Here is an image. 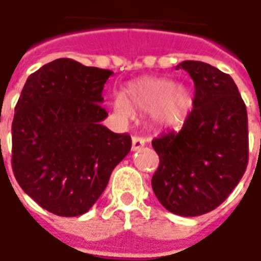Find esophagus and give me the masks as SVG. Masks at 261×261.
<instances>
[{
  "mask_svg": "<svg viewBox=\"0 0 261 261\" xmlns=\"http://www.w3.org/2000/svg\"><path fill=\"white\" fill-rule=\"evenodd\" d=\"M146 141L141 137H133V146H131V150L133 151H138L141 150L143 146H145Z\"/></svg>",
  "mask_w": 261,
  "mask_h": 261,
  "instance_id": "1",
  "label": "esophagus"
}]
</instances>
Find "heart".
<instances>
[{"label": "heart", "mask_w": 261, "mask_h": 261, "mask_svg": "<svg viewBox=\"0 0 261 261\" xmlns=\"http://www.w3.org/2000/svg\"><path fill=\"white\" fill-rule=\"evenodd\" d=\"M192 108V97L184 85H173L165 79L145 77L130 83L123 97L112 101L115 115L128 120L133 112H149L151 122L160 127H176L184 122Z\"/></svg>", "instance_id": "obj_1"}]
</instances>
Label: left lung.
<instances>
[{
	"instance_id": "8db88e82",
	"label": "left lung",
	"mask_w": 261,
	"mask_h": 261,
	"mask_svg": "<svg viewBox=\"0 0 261 261\" xmlns=\"http://www.w3.org/2000/svg\"><path fill=\"white\" fill-rule=\"evenodd\" d=\"M195 84L194 110L178 133L153 139L160 157L151 178L155 196L168 211L198 217L231 194L248 164V116L229 74L199 61H184Z\"/></svg>"
}]
</instances>
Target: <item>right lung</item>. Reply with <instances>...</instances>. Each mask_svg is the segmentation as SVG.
<instances>
[{
  "mask_svg": "<svg viewBox=\"0 0 261 261\" xmlns=\"http://www.w3.org/2000/svg\"><path fill=\"white\" fill-rule=\"evenodd\" d=\"M114 71L55 59L31 74L14 108L12 168L24 192L59 217L85 214L131 149L102 126L104 84Z\"/></svg>",
  "mask_w": 261,
  "mask_h": 261,
  "instance_id": "add662e5",
  "label": "right lung"
}]
</instances>
